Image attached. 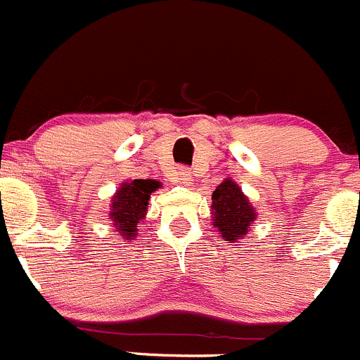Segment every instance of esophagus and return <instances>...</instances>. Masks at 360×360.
Here are the masks:
<instances>
[{"label":"esophagus","mask_w":360,"mask_h":360,"mask_svg":"<svg viewBox=\"0 0 360 360\" xmlns=\"http://www.w3.org/2000/svg\"><path fill=\"white\" fill-rule=\"evenodd\" d=\"M175 176H176V181H180V184H185V185L191 184V179H192L191 169L185 168V166H180V168L176 169Z\"/></svg>","instance_id":"34e87169"}]
</instances>
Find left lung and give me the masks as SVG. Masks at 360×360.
<instances>
[{
	"label": "left lung",
	"instance_id": "8db88e82",
	"mask_svg": "<svg viewBox=\"0 0 360 360\" xmlns=\"http://www.w3.org/2000/svg\"><path fill=\"white\" fill-rule=\"evenodd\" d=\"M213 226L229 243L243 238L255 220V212L233 180H224L212 195Z\"/></svg>",
	"mask_w": 360,
	"mask_h": 360
}]
</instances>
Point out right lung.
Masks as SVG:
<instances>
[{"mask_svg":"<svg viewBox=\"0 0 360 360\" xmlns=\"http://www.w3.org/2000/svg\"><path fill=\"white\" fill-rule=\"evenodd\" d=\"M159 187L155 180H133L124 184L113 195L110 219L119 231L120 238L133 240L138 234V224L147 213L150 194Z\"/></svg>","mask_w":360,"mask_h":360,"instance_id":"1","label":"right lung"}]
</instances>
